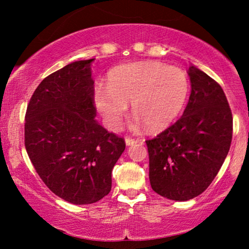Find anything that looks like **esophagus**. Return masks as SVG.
<instances>
[{
	"instance_id": "esophagus-1",
	"label": "esophagus",
	"mask_w": 249,
	"mask_h": 249,
	"mask_svg": "<svg viewBox=\"0 0 249 249\" xmlns=\"http://www.w3.org/2000/svg\"><path fill=\"white\" fill-rule=\"evenodd\" d=\"M138 142L137 139H134V138H130V137H125V144H127L128 146L134 145V144H136V142Z\"/></svg>"
}]
</instances>
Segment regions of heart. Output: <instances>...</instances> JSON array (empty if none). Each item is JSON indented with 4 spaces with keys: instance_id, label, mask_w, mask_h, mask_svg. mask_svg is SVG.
Listing matches in <instances>:
<instances>
[{
    "instance_id": "obj_1",
    "label": "heart",
    "mask_w": 249,
    "mask_h": 249,
    "mask_svg": "<svg viewBox=\"0 0 249 249\" xmlns=\"http://www.w3.org/2000/svg\"><path fill=\"white\" fill-rule=\"evenodd\" d=\"M189 93L185 71L168 64L146 61L129 63L112 71L107 87L95 90L96 107L108 128L117 129L132 105L136 128L145 124L152 131L169 127L181 113Z\"/></svg>"
}]
</instances>
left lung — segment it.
<instances>
[{
	"mask_svg": "<svg viewBox=\"0 0 249 249\" xmlns=\"http://www.w3.org/2000/svg\"><path fill=\"white\" fill-rule=\"evenodd\" d=\"M188 73L192 91L182 117L146 141L152 189L179 202L207 189L232 139V113L222 88L196 67Z\"/></svg>",
	"mask_w": 249,
	"mask_h": 249,
	"instance_id": "1",
	"label": "left lung"
}]
</instances>
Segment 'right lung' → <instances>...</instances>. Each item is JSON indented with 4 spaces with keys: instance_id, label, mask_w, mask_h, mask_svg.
Segmentation results:
<instances>
[{
    "instance_id": "add662e5",
    "label": "right lung",
    "mask_w": 249,
    "mask_h": 249,
    "mask_svg": "<svg viewBox=\"0 0 249 249\" xmlns=\"http://www.w3.org/2000/svg\"><path fill=\"white\" fill-rule=\"evenodd\" d=\"M91 61L47 76L25 117V147L36 172L51 192L76 205L110 193L112 169L125 148L124 138L95 120Z\"/></svg>"
}]
</instances>
